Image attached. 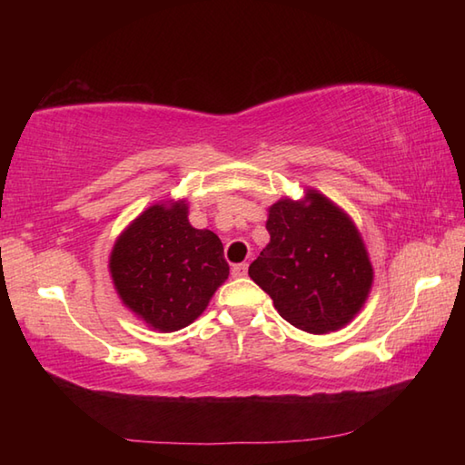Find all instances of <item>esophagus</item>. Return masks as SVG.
I'll return each instance as SVG.
<instances>
[{"instance_id":"esophagus-1","label":"esophagus","mask_w":465,"mask_h":465,"mask_svg":"<svg viewBox=\"0 0 465 465\" xmlns=\"http://www.w3.org/2000/svg\"><path fill=\"white\" fill-rule=\"evenodd\" d=\"M245 273H248V263H238V265H233V268H232L233 278H243Z\"/></svg>"}]
</instances>
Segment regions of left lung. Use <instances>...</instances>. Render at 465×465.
Wrapping results in <instances>:
<instances>
[{
	"mask_svg": "<svg viewBox=\"0 0 465 465\" xmlns=\"http://www.w3.org/2000/svg\"><path fill=\"white\" fill-rule=\"evenodd\" d=\"M270 243L250 278L285 322L308 333L345 328L371 292L370 253L351 217L318 190L268 207Z\"/></svg>",
	"mask_w": 465,
	"mask_h": 465,
	"instance_id": "1",
	"label": "left lung"
}]
</instances>
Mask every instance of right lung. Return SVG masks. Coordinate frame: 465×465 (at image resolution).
<instances>
[{
    "label": "right lung",
    "mask_w": 465,
    "mask_h": 465,
    "mask_svg": "<svg viewBox=\"0 0 465 465\" xmlns=\"http://www.w3.org/2000/svg\"><path fill=\"white\" fill-rule=\"evenodd\" d=\"M187 213L185 200L145 207L117 235L107 263L122 303L162 333L193 323L230 275L222 240L195 230Z\"/></svg>",
    "instance_id": "1"
}]
</instances>
